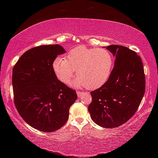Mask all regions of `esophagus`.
I'll return each instance as SVG.
<instances>
[{
    "mask_svg": "<svg viewBox=\"0 0 158 158\" xmlns=\"http://www.w3.org/2000/svg\"><path fill=\"white\" fill-rule=\"evenodd\" d=\"M77 95H78V97L80 98L83 94H84V92H82V91H77Z\"/></svg>",
    "mask_w": 158,
    "mask_h": 158,
    "instance_id": "1",
    "label": "esophagus"
}]
</instances>
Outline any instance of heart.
I'll return each mask as SVG.
<instances>
[{
	"label": "heart",
	"instance_id": "heart-1",
	"mask_svg": "<svg viewBox=\"0 0 158 158\" xmlns=\"http://www.w3.org/2000/svg\"><path fill=\"white\" fill-rule=\"evenodd\" d=\"M114 66V58L110 51L79 46L69 51L65 58H56L52 68L56 78L65 85L70 84L77 69L78 76L72 85L94 90L108 81Z\"/></svg>",
	"mask_w": 158,
	"mask_h": 158
}]
</instances>
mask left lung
<instances>
[{"label":"left lung","instance_id":"left-lung-1","mask_svg":"<svg viewBox=\"0 0 158 158\" xmlns=\"http://www.w3.org/2000/svg\"><path fill=\"white\" fill-rule=\"evenodd\" d=\"M106 49L116 57L108 81L90 94L89 111L93 122L106 128L126 123L140 105L146 89L143 63L137 53L120 45Z\"/></svg>","mask_w":158,"mask_h":158}]
</instances>
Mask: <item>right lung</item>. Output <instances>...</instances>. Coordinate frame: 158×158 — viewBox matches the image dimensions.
<instances>
[{"mask_svg": "<svg viewBox=\"0 0 158 158\" xmlns=\"http://www.w3.org/2000/svg\"><path fill=\"white\" fill-rule=\"evenodd\" d=\"M65 51L59 44L42 45L28 50L12 69L14 102L21 117L42 132H52L68 121L76 91L58 80L52 65Z\"/></svg>", "mask_w": 158, "mask_h": 158, "instance_id": "1", "label": "right lung"}]
</instances>
